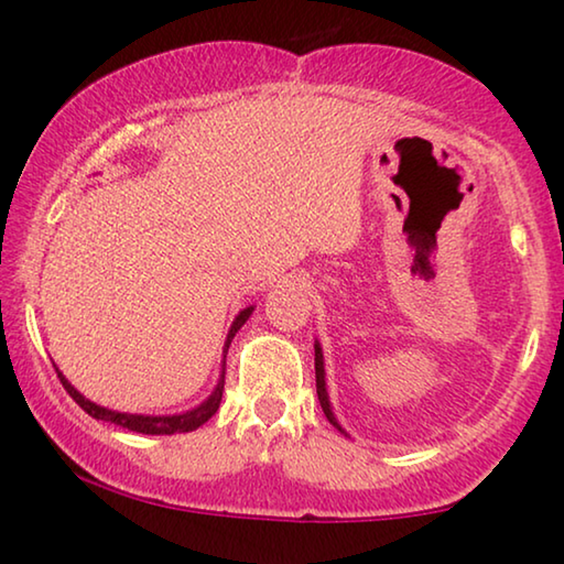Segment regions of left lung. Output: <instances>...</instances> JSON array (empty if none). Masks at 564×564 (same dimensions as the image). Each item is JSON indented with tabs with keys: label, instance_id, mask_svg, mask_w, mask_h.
I'll list each match as a JSON object with an SVG mask.
<instances>
[{
	"label": "left lung",
	"instance_id": "8db88e82",
	"mask_svg": "<svg viewBox=\"0 0 564 564\" xmlns=\"http://www.w3.org/2000/svg\"><path fill=\"white\" fill-rule=\"evenodd\" d=\"M316 393H318V400H321L323 413H326V417L330 420V423L336 425L338 431L343 433V427L336 423V417H333V410H330V403H328V393H326V373H323V352H321V346H318V343H316Z\"/></svg>",
	"mask_w": 564,
	"mask_h": 564
}]
</instances>
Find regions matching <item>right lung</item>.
Returning <instances> with one entry per match:
<instances>
[{
  "label": "right lung",
  "instance_id": "add662e5",
  "mask_svg": "<svg viewBox=\"0 0 564 564\" xmlns=\"http://www.w3.org/2000/svg\"><path fill=\"white\" fill-rule=\"evenodd\" d=\"M253 313V305H248V308H243L241 313H238L231 330H228L226 336V348L224 352H228V346H231V340L238 330H241L243 323L248 321V316ZM226 358V356H224ZM224 368H226V360H224ZM226 373V370H224ZM224 373H221V380H218V386L212 395H208V400H204L202 405L188 410V413H181V415H131V413H117V410H109V408H101L97 403H91V400L84 398L79 390H76L69 380H66L59 368H56V376H59L62 386L66 393H69L76 405H79L84 413H89L91 417L97 420H107V423H113V425H121V427H129V431L133 433H144V435H174V433H191L196 431L198 425H204L208 417H212L218 405H221V395H224Z\"/></svg>",
  "mask_w": 564,
  "mask_h": 564
}]
</instances>
